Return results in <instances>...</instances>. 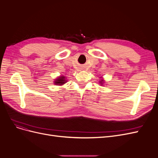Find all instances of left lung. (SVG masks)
<instances>
[{
    "label": "left lung",
    "instance_id": "1",
    "mask_svg": "<svg viewBox=\"0 0 158 158\" xmlns=\"http://www.w3.org/2000/svg\"><path fill=\"white\" fill-rule=\"evenodd\" d=\"M99 78H100V80H99V84L101 85H103V84H104V83H105V80H103V78L102 77H99Z\"/></svg>",
    "mask_w": 158,
    "mask_h": 158
}]
</instances>
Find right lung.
<instances>
[{
    "label": "right lung",
    "mask_w": 158,
    "mask_h": 158,
    "mask_svg": "<svg viewBox=\"0 0 158 158\" xmlns=\"http://www.w3.org/2000/svg\"><path fill=\"white\" fill-rule=\"evenodd\" d=\"M67 82L68 81H67V80H66V77L62 75V76H58V77H57L56 79H55L54 84L56 85H62Z\"/></svg>",
    "instance_id": "obj_1"
}]
</instances>
